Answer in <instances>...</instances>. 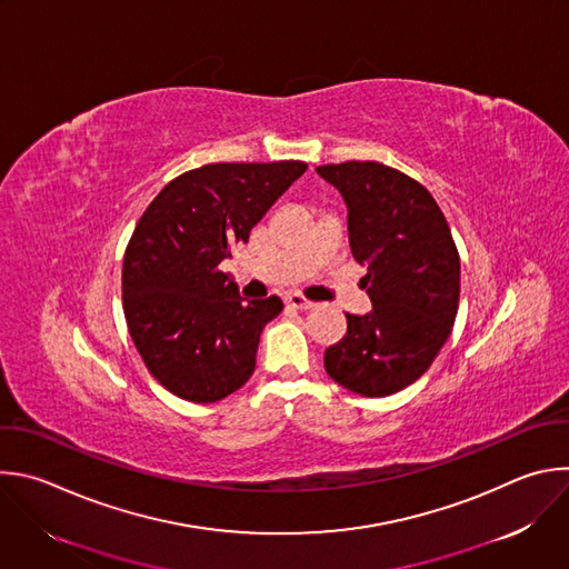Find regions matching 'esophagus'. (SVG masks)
Wrapping results in <instances>:
<instances>
[{"instance_id":"esophagus-1","label":"esophagus","mask_w":569,"mask_h":569,"mask_svg":"<svg viewBox=\"0 0 569 569\" xmlns=\"http://www.w3.org/2000/svg\"><path fill=\"white\" fill-rule=\"evenodd\" d=\"M286 306H290V308H295V310H310V308H315V303H312V301L303 299V297H301V295H297V292L286 295Z\"/></svg>"}]
</instances>
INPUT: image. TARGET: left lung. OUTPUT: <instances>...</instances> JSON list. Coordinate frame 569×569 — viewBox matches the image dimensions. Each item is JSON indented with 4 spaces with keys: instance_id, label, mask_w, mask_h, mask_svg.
<instances>
[{
    "instance_id": "1",
    "label": "left lung",
    "mask_w": 569,
    "mask_h": 569,
    "mask_svg": "<svg viewBox=\"0 0 569 569\" xmlns=\"http://www.w3.org/2000/svg\"><path fill=\"white\" fill-rule=\"evenodd\" d=\"M348 208V243L366 268L372 308L346 315L343 339L323 355L326 372L350 393L393 396L438 357L460 299V257L429 189L372 160L321 164Z\"/></svg>"
}]
</instances>
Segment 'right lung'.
Returning <instances> with one entry per match:
<instances>
[{
	"mask_svg": "<svg viewBox=\"0 0 569 569\" xmlns=\"http://www.w3.org/2000/svg\"><path fill=\"white\" fill-rule=\"evenodd\" d=\"M306 169L301 160L203 164L167 182L140 217L122 261V308L169 393L210 405L250 380L283 301H246L219 266Z\"/></svg>",
	"mask_w": 569,
	"mask_h": 569,
	"instance_id": "add662e5",
	"label": "right lung"
}]
</instances>
